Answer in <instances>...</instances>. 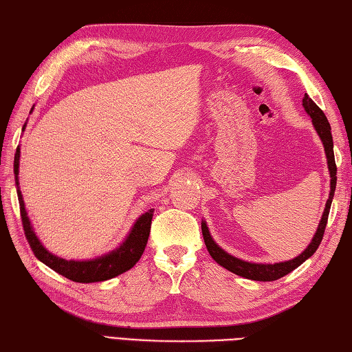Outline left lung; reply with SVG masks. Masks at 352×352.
Listing matches in <instances>:
<instances>
[{
	"instance_id": "1",
	"label": "left lung",
	"mask_w": 352,
	"mask_h": 352,
	"mask_svg": "<svg viewBox=\"0 0 352 352\" xmlns=\"http://www.w3.org/2000/svg\"><path fill=\"white\" fill-rule=\"evenodd\" d=\"M304 108L305 111L309 114V117L313 119V125L318 131L319 137L323 142V146H325V154H327V160H328V169L329 174H331V192H329V198L325 206V212H323L322 219L318 227V232L311 241L304 253H300L298 258H294L292 261H287V263H279V264H252V263H245V261H241L232 254L226 253L223 249L215 244V241L212 239L210 233L208 230V226L206 223H201V230H203V238L206 247H208V252L210 253V256L217 261V263L227 268V270L238 274V276H243L252 280H278L285 274L292 273L294 268H298L302 263L313 256L314 252L318 250V247L322 243L323 233H325V227L328 223V215H329V209H331V201L334 197V190H336V183H337V166H336V160H334V151H333V135H331V126H329L327 116L323 114L322 109L316 105L311 98H308L305 94L304 99Z\"/></svg>"
}]
</instances>
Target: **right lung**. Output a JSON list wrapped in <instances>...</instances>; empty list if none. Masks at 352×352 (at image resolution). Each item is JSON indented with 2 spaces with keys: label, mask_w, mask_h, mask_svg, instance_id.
Returning a JSON list of instances; mask_svg holds the SVG:
<instances>
[{
  "label": "right lung",
  "mask_w": 352,
  "mask_h": 352,
  "mask_svg": "<svg viewBox=\"0 0 352 352\" xmlns=\"http://www.w3.org/2000/svg\"><path fill=\"white\" fill-rule=\"evenodd\" d=\"M25 126V125H24ZM24 129V128H23ZM18 168H19V146L16 148L15 153V162H13V172H15V182L18 184ZM18 201H19V212H21V221H23L24 233L29 243L32 252L34 253L41 263H44L56 273L65 276L67 279L74 282H100L111 279L114 276L125 273L129 268L135 265L137 261L142 258L144 247H146L149 232H151V221H153V213L154 210L151 209L146 213L137 219L133 230H131L129 236L126 238L119 249L111 252L105 256L93 259V261H67L54 256V254L48 253L41 243L38 241L36 235H34L30 221L27 218L23 195L18 189Z\"/></svg>",
  "instance_id": "obj_1"
}]
</instances>
